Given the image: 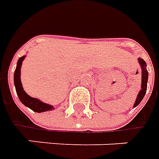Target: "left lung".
I'll return each mask as SVG.
<instances>
[{"label":"left lung","instance_id":"1","mask_svg":"<svg viewBox=\"0 0 159 159\" xmlns=\"http://www.w3.org/2000/svg\"><path fill=\"white\" fill-rule=\"evenodd\" d=\"M139 62L140 63V66L142 68V86H141V90L139 91V95L137 100L134 103L133 107H137L139 105L140 102L143 100L144 95L146 93L147 90V81H148V71L146 70V62L143 61V59L142 58H139Z\"/></svg>","mask_w":159,"mask_h":159}]
</instances>
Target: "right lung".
<instances>
[{"mask_svg": "<svg viewBox=\"0 0 159 159\" xmlns=\"http://www.w3.org/2000/svg\"><path fill=\"white\" fill-rule=\"evenodd\" d=\"M25 57L26 56H23L19 58V60L17 61L15 75H14V82H15V86H16V93L18 95V98L20 99V102H22L25 106L29 107L30 109L35 112L41 113V112L52 111L54 110V107L49 104H47L45 102H43L42 101L38 100L37 98L30 97L22 88V84L20 82V67H21V63Z\"/></svg>", "mask_w": 159, "mask_h": 159, "instance_id": "obj_1", "label": "right lung"}]
</instances>
